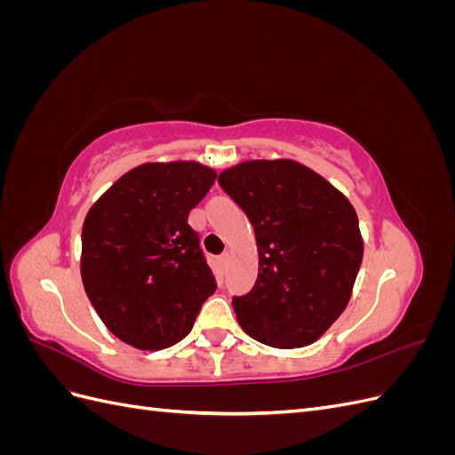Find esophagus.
I'll list each match as a JSON object with an SVG mask.
<instances>
[{
    "instance_id": "obj_1",
    "label": "esophagus",
    "mask_w": 455,
    "mask_h": 455,
    "mask_svg": "<svg viewBox=\"0 0 455 455\" xmlns=\"http://www.w3.org/2000/svg\"><path fill=\"white\" fill-rule=\"evenodd\" d=\"M218 259H220V266H222V267L226 269V267H228V261H229V252H224Z\"/></svg>"
}]
</instances>
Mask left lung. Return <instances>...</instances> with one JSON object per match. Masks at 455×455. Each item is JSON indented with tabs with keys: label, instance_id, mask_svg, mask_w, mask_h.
<instances>
[{
	"label": "left lung",
	"instance_id": "left-lung-1",
	"mask_svg": "<svg viewBox=\"0 0 455 455\" xmlns=\"http://www.w3.org/2000/svg\"><path fill=\"white\" fill-rule=\"evenodd\" d=\"M218 184L249 216L258 279L233 298L241 328L271 347H306L346 309L363 261L359 218L347 197L296 161H249Z\"/></svg>",
	"mask_w": 455,
	"mask_h": 455
}]
</instances>
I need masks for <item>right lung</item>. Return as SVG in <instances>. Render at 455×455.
<instances>
[{
    "label": "right lung",
    "instance_id": "obj_1",
    "mask_svg": "<svg viewBox=\"0 0 455 455\" xmlns=\"http://www.w3.org/2000/svg\"><path fill=\"white\" fill-rule=\"evenodd\" d=\"M216 172L194 161L146 163L96 201L81 231V279L109 332L159 351L189 334L216 279L188 224Z\"/></svg>",
    "mask_w": 455,
    "mask_h": 455
}]
</instances>
